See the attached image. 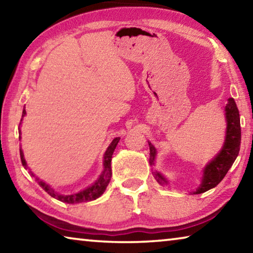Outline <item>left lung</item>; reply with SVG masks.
<instances>
[{
	"label": "left lung",
	"instance_id": "8db88e82",
	"mask_svg": "<svg viewBox=\"0 0 253 253\" xmlns=\"http://www.w3.org/2000/svg\"><path fill=\"white\" fill-rule=\"evenodd\" d=\"M225 119H226V134L225 142L220 153L205 166L203 169V178L200 187L193 192L194 194L204 193L211 188L215 187L228 173L231 166L238 157L241 143V127H240V115L237 104L233 98H229L225 106ZM149 145V164L154 165V160L156 156V149L152 143ZM156 181L160 184H168L166 178L160 173H154Z\"/></svg>",
	"mask_w": 253,
	"mask_h": 253
}]
</instances>
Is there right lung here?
<instances>
[{"label":"right lung","mask_w":253,"mask_h":253,"mask_svg":"<svg viewBox=\"0 0 253 253\" xmlns=\"http://www.w3.org/2000/svg\"><path fill=\"white\" fill-rule=\"evenodd\" d=\"M25 108V107H24ZM25 109H23L22 111V117L25 116ZM22 121V119H21ZM20 135H21V131H20ZM119 137H116L113 142L110 143V145L107 148V151L104 155V170H102L101 175L99 176V178L97 179V181L92 184L91 186H89L85 188V190L79 192V193L74 194V195H61L57 193V192L53 191V188H51L48 184H45L44 182L40 181L39 178H37L38 183H39V185L43 188V190L46 192V193L50 194L52 198L57 199L59 201H61V202H65V203H69V204H74V203H81V202H87V201H92V200H96L99 198L100 195H102L104 193L107 185H108V183L110 182V178H111V157H113V154L115 148H116L117 144L119 142ZM20 156H21V162H22V165L24 168H27V163H25L24 160V156H23V152L20 149ZM33 175V173H31ZM34 176V175H33Z\"/></svg>","instance_id":"add662e5"}]
</instances>
